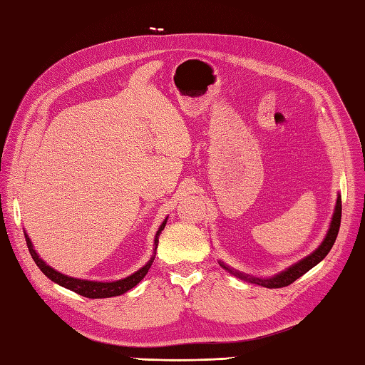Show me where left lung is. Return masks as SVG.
<instances>
[{
  "label": "left lung",
  "mask_w": 365,
  "mask_h": 365,
  "mask_svg": "<svg viewBox=\"0 0 365 365\" xmlns=\"http://www.w3.org/2000/svg\"><path fill=\"white\" fill-rule=\"evenodd\" d=\"M340 219H341V198L339 197L337 198V205H336V212H334L332 215V222H331V227H329V232L328 235H326L323 244L319 245V247L314 252V254L306 257L304 259H301L299 263L293 264L292 267H288L287 271L280 272L279 276L272 277V279H258V277H249L245 276V274H241L237 271H232L230 267H227L225 264H222L225 267V269H228L230 272H233L235 276H237L240 279H244V280H249L252 282V284H257V285H262V287H266V288H282V287H288L292 285L294 280L299 279L301 276H304L307 271H310L312 267L317 266L322 259L329 254V250L332 249L334 242H336L337 240V235H339V228H340Z\"/></svg>",
  "instance_id": "obj_1"
}]
</instances>
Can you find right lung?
I'll list each match as a JSON object with an SVG mask.
<instances>
[{"label": "right lung", "instance_id": "1", "mask_svg": "<svg viewBox=\"0 0 365 365\" xmlns=\"http://www.w3.org/2000/svg\"><path fill=\"white\" fill-rule=\"evenodd\" d=\"M165 224H167V220H163V224H162L160 228L158 230V233H155L154 250L158 249L159 235H160L162 230L165 228ZM25 237H26L28 250H29V254H31V257H33V259H34V263L37 264V267H39V269H41L43 274H46V276H47L50 280H53L55 284L61 285V287L68 288V289H72V292H76V293H78V294H81V296L89 297V299H101V297L120 296V294H123V293H125V292H129L130 288L135 287V285L138 284V282L146 276L148 271H150V267H151L153 262H154V258H155V252H154L153 258H151L150 262H148L143 267H141V269H138L135 274H132V276L125 277V279H123V280H116V282L80 280V279H73V277L64 276V274L55 271L53 267H50L48 264L43 263L42 259L39 258V255L36 254V250L33 249V244H31V241H29V237L26 236V233H25Z\"/></svg>", "mask_w": 365, "mask_h": 365}]
</instances>
